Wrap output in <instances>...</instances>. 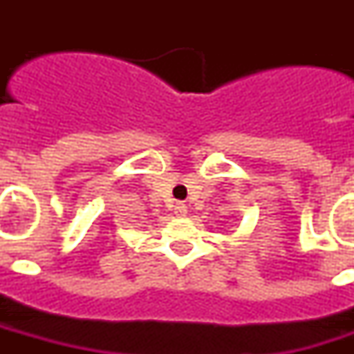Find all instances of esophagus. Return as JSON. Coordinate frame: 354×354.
Returning a JSON list of instances; mask_svg holds the SVG:
<instances>
[{"mask_svg":"<svg viewBox=\"0 0 354 354\" xmlns=\"http://www.w3.org/2000/svg\"><path fill=\"white\" fill-rule=\"evenodd\" d=\"M175 214L180 216V218H183V216H186L187 214L186 204H183V202H177V204H175Z\"/></svg>","mask_w":354,"mask_h":354,"instance_id":"obj_1","label":"esophagus"}]
</instances>
